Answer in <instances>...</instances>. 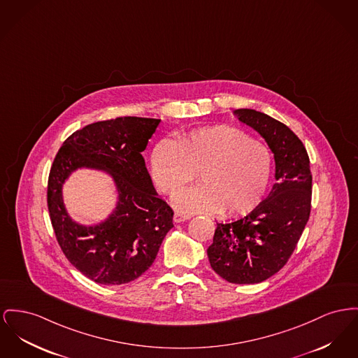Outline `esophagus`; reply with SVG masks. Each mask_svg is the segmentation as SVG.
I'll return each instance as SVG.
<instances>
[{"instance_id":"obj_1","label":"esophagus","mask_w":358,"mask_h":358,"mask_svg":"<svg viewBox=\"0 0 358 358\" xmlns=\"http://www.w3.org/2000/svg\"><path fill=\"white\" fill-rule=\"evenodd\" d=\"M190 219L189 215H185V213H181V212H176L174 213V222L176 223H182L185 220Z\"/></svg>"}]
</instances>
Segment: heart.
<instances>
[{
  "instance_id": "obj_1",
  "label": "heart",
  "mask_w": 358,
  "mask_h": 358,
  "mask_svg": "<svg viewBox=\"0 0 358 358\" xmlns=\"http://www.w3.org/2000/svg\"><path fill=\"white\" fill-rule=\"evenodd\" d=\"M271 166L265 145L229 126L193 129L174 142H159L151 154L152 180L168 194L180 192L197 174L200 185L173 199L176 208L187 213L252 212L264 197Z\"/></svg>"
}]
</instances>
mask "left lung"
<instances>
[{
    "mask_svg": "<svg viewBox=\"0 0 358 358\" xmlns=\"http://www.w3.org/2000/svg\"><path fill=\"white\" fill-rule=\"evenodd\" d=\"M272 150L275 184L269 196L245 217L216 223L207 254L210 268L232 284H257L277 273L291 258L311 212L313 174L301 141L273 117L236 109Z\"/></svg>",
    "mask_w": 358,
    "mask_h": 358,
    "instance_id": "obj_1",
    "label": "left lung"
}]
</instances>
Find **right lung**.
<instances>
[{"instance_id": "1", "label": "right lung", "mask_w": 358, "mask_h": 358, "mask_svg": "<svg viewBox=\"0 0 358 358\" xmlns=\"http://www.w3.org/2000/svg\"><path fill=\"white\" fill-rule=\"evenodd\" d=\"M159 119L116 117L71 134L48 176L47 206L57 241L70 264L104 285L127 284L152 265L173 227L174 212L152 187L142 151ZM78 167L106 169L120 192L117 210L106 222L86 228L64 210L62 185Z\"/></svg>"}]
</instances>
